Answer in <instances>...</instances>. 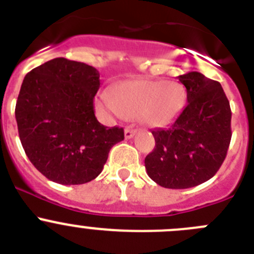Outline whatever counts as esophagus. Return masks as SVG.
<instances>
[{
  "label": "esophagus",
  "mask_w": 254,
  "mask_h": 254,
  "mask_svg": "<svg viewBox=\"0 0 254 254\" xmlns=\"http://www.w3.org/2000/svg\"><path fill=\"white\" fill-rule=\"evenodd\" d=\"M135 132H136V130L131 129V127H127V129H125V131H124L125 139H131L132 136L135 135Z\"/></svg>",
  "instance_id": "1"
}]
</instances>
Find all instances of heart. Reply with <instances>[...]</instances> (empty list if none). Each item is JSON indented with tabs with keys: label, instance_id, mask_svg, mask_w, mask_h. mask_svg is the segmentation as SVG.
<instances>
[{
	"label": "heart",
	"instance_id": "heart-1",
	"mask_svg": "<svg viewBox=\"0 0 254 254\" xmlns=\"http://www.w3.org/2000/svg\"><path fill=\"white\" fill-rule=\"evenodd\" d=\"M186 90L165 80H132L118 85L113 94H103L96 108L105 115L136 119L150 127H163L179 115L186 103Z\"/></svg>",
	"mask_w": 254,
	"mask_h": 254
}]
</instances>
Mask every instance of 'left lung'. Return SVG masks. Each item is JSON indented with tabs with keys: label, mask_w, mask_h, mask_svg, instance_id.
<instances>
[{
	"label": "left lung",
	"mask_w": 254,
	"mask_h": 254,
	"mask_svg": "<svg viewBox=\"0 0 254 254\" xmlns=\"http://www.w3.org/2000/svg\"><path fill=\"white\" fill-rule=\"evenodd\" d=\"M178 79L187 89V105L169 127L151 131L155 148L145 169L164 188L187 189L209 181L226 159L232 113L218 81L196 71Z\"/></svg>",
	"instance_id": "8db88e82"
}]
</instances>
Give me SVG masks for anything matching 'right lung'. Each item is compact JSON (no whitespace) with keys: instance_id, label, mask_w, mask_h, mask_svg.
Masks as SVG:
<instances>
[{"instance_id":"1","label":"right lung","mask_w":254,"mask_h":254,"mask_svg":"<svg viewBox=\"0 0 254 254\" xmlns=\"http://www.w3.org/2000/svg\"><path fill=\"white\" fill-rule=\"evenodd\" d=\"M100 73L84 63L58 58L31 70L16 103L18 135L26 155L47 179L64 186L91 182L110 149L124 140L123 127L95 118Z\"/></svg>"}]
</instances>
